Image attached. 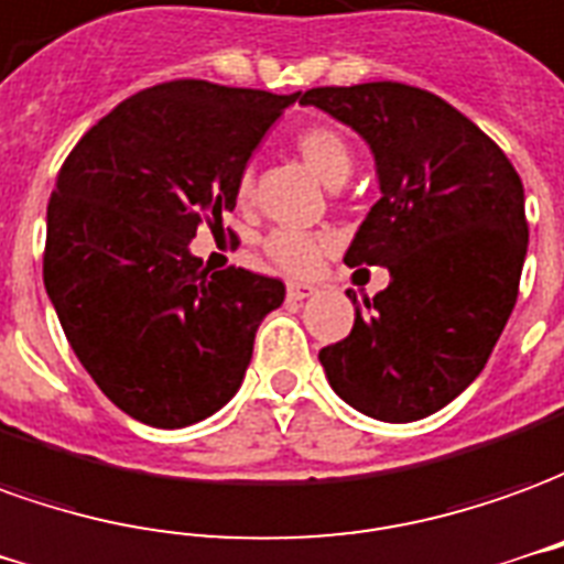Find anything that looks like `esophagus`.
Listing matches in <instances>:
<instances>
[{
  "label": "esophagus",
  "instance_id": "34e87169",
  "mask_svg": "<svg viewBox=\"0 0 564 564\" xmlns=\"http://www.w3.org/2000/svg\"><path fill=\"white\" fill-rule=\"evenodd\" d=\"M313 294L315 285H310V282H289V301H306Z\"/></svg>",
  "mask_w": 564,
  "mask_h": 564
}]
</instances>
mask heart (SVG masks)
<instances>
[{"label":"heart","mask_w":564,"mask_h":564,"mask_svg":"<svg viewBox=\"0 0 564 564\" xmlns=\"http://www.w3.org/2000/svg\"><path fill=\"white\" fill-rule=\"evenodd\" d=\"M294 148L301 154L306 166L313 170L325 185L337 187L343 185L349 173H352V148L343 135L327 127V123H310L303 127L301 133L294 135ZM239 203H246L251 197V173H239L237 185H234ZM327 249V239L313 237V234H301V230H289V227H279L270 237L263 239V251L267 258L289 270V273H306L313 270L318 254Z\"/></svg>","instance_id":"obj_1"}]
</instances>
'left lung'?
Instances as JSON below:
<instances>
[{
    "mask_svg": "<svg viewBox=\"0 0 564 564\" xmlns=\"http://www.w3.org/2000/svg\"><path fill=\"white\" fill-rule=\"evenodd\" d=\"M301 106L370 145L379 199L343 261L391 275L318 361L365 416H431L480 377L513 313L529 249L522 182L477 123L410 84L313 87Z\"/></svg>",
    "mask_w": 564,
    "mask_h": 564,
    "instance_id": "left-lung-1",
    "label": "left lung"
}]
</instances>
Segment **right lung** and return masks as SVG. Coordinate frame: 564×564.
Returning a JSON list of instances; mask_svg holds the SVG:
<instances>
[{
  "mask_svg": "<svg viewBox=\"0 0 564 564\" xmlns=\"http://www.w3.org/2000/svg\"><path fill=\"white\" fill-rule=\"evenodd\" d=\"M297 97L158 84L94 123L63 163L47 203V297L127 416L185 429L242 386L285 285L242 267L209 273L187 246L203 221L221 227L251 151Z\"/></svg>",
  "mask_w": 564,
  "mask_h": 564,
  "instance_id": "1",
  "label": "right lung"
}]
</instances>
